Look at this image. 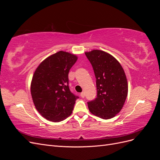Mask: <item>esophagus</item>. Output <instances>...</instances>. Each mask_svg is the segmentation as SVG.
I'll list each match as a JSON object with an SVG mask.
<instances>
[{"instance_id":"obj_1","label":"esophagus","mask_w":160,"mask_h":160,"mask_svg":"<svg viewBox=\"0 0 160 160\" xmlns=\"http://www.w3.org/2000/svg\"><path fill=\"white\" fill-rule=\"evenodd\" d=\"M81 98H84V97H85V92H82V93H81Z\"/></svg>"}]
</instances>
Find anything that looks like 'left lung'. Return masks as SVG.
<instances>
[{
  "label": "left lung",
  "instance_id": "8db88e82",
  "mask_svg": "<svg viewBox=\"0 0 160 160\" xmlns=\"http://www.w3.org/2000/svg\"><path fill=\"white\" fill-rule=\"evenodd\" d=\"M96 78L97 98L88 102L90 112L108 119L122 110L127 98L128 81L123 69L109 53L99 50L86 52Z\"/></svg>",
  "mask_w": 160,
  "mask_h": 160
}]
</instances>
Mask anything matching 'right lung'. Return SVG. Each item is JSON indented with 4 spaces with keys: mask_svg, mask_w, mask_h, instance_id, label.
Segmentation results:
<instances>
[{
    "mask_svg": "<svg viewBox=\"0 0 160 160\" xmlns=\"http://www.w3.org/2000/svg\"><path fill=\"white\" fill-rule=\"evenodd\" d=\"M77 60V56L61 51L43 61L34 73L31 85L32 101L46 119L59 122L71 114L79 97L69 89L68 75Z\"/></svg>",
    "mask_w": 160,
    "mask_h": 160,
    "instance_id": "add662e5",
    "label": "right lung"
}]
</instances>
